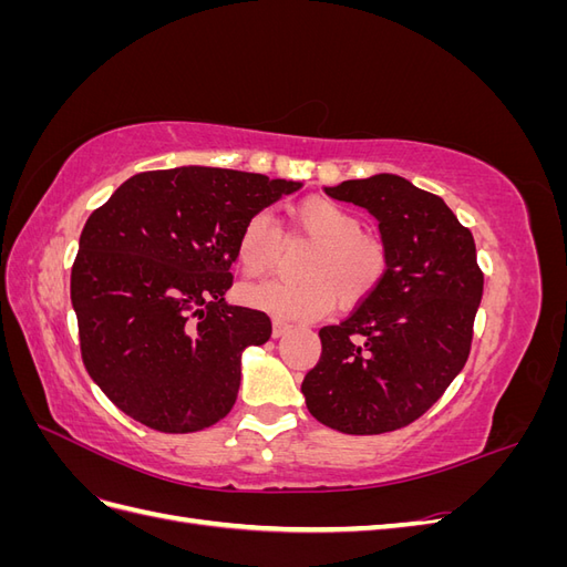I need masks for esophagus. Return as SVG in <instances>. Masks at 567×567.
I'll list each match as a JSON object with an SVG mask.
<instances>
[{
  "instance_id": "1",
  "label": "esophagus",
  "mask_w": 567,
  "mask_h": 567,
  "mask_svg": "<svg viewBox=\"0 0 567 567\" xmlns=\"http://www.w3.org/2000/svg\"><path fill=\"white\" fill-rule=\"evenodd\" d=\"M288 329H290V323H286V321H281V319H274L271 336H274V338H281L284 333H288Z\"/></svg>"
}]
</instances>
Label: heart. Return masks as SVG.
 <instances>
[{
    "mask_svg": "<svg viewBox=\"0 0 567 567\" xmlns=\"http://www.w3.org/2000/svg\"><path fill=\"white\" fill-rule=\"evenodd\" d=\"M293 225L317 244L305 257V281H262L241 288V302L277 319H319L333 300L354 305L381 284L388 257L379 241L362 234V219L329 198H307L290 208ZM279 255V229L267 213L252 215L236 244L246 277H262Z\"/></svg>",
    "mask_w": 567,
    "mask_h": 567,
    "instance_id": "1",
    "label": "heart"
}]
</instances>
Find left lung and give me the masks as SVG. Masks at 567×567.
Returning <instances> with one entry per match:
<instances>
[{"mask_svg":"<svg viewBox=\"0 0 567 567\" xmlns=\"http://www.w3.org/2000/svg\"><path fill=\"white\" fill-rule=\"evenodd\" d=\"M379 221L388 267L338 326L305 375L310 414L346 435H381L416 421L456 379L471 352L483 298L473 234L440 196L400 175L323 186Z\"/></svg>","mask_w":567,"mask_h":567,"instance_id":"8db88e82","label":"left lung"}]
</instances>
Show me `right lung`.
I'll use <instances>...</instances> for the list:
<instances>
[{"mask_svg": "<svg viewBox=\"0 0 567 567\" xmlns=\"http://www.w3.org/2000/svg\"><path fill=\"white\" fill-rule=\"evenodd\" d=\"M302 182L221 167L153 169L120 184L80 234L71 300L84 367L127 416L161 433L225 419L265 312L229 305L246 221Z\"/></svg>", "mask_w": 567, "mask_h": 567, "instance_id": "obj_1", "label": "right lung"}]
</instances>
